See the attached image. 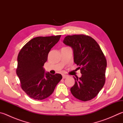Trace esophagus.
<instances>
[{
	"instance_id": "esophagus-1",
	"label": "esophagus",
	"mask_w": 123,
	"mask_h": 123,
	"mask_svg": "<svg viewBox=\"0 0 123 123\" xmlns=\"http://www.w3.org/2000/svg\"><path fill=\"white\" fill-rule=\"evenodd\" d=\"M67 77H68V75H64V74L62 75V78H63V79H65V78H66Z\"/></svg>"
}]
</instances>
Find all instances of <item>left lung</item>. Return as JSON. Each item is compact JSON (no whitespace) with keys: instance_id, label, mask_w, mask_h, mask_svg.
I'll return each mask as SVG.
<instances>
[{"instance_id":"left-lung-1","label":"left lung","mask_w":123,"mask_h":123,"mask_svg":"<svg viewBox=\"0 0 123 123\" xmlns=\"http://www.w3.org/2000/svg\"><path fill=\"white\" fill-rule=\"evenodd\" d=\"M65 44L73 51L74 62L79 66L80 78H74L75 84L71 88L75 98L87 101L94 98L105 83L106 60L96 41L84 35L67 36Z\"/></svg>"}]
</instances>
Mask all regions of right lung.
<instances>
[{"label":"right lung","mask_w":123,"mask_h":123,"mask_svg":"<svg viewBox=\"0 0 123 123\" xmlns=\"http://www.w3.org/2000/svg\"><path fill=\"white\" fill-rule=\"evenodd\" d=\"M61 35L36 37L24 45L18 56L17 74L30 98L42 100L50 96L62 79L61 74L45 72L43 66L50 50Z\"/></svg>","instance_id":"right-lung-1"}]
</instances>
